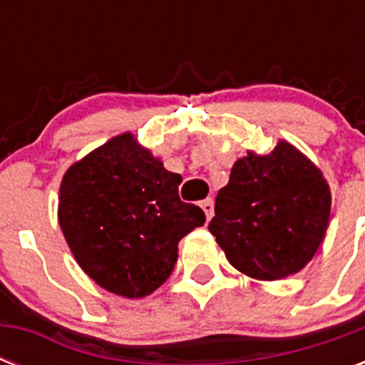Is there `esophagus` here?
I'll use <instances>...</instances> for the list:
<instances>
[{
	"mask_svg": "<svg viewBox=\"0 0 365 365\" xmlns=\"http://www.w3.org/2000/svg\"><path fill=\"white\" fill-rule=\"evenodd\" d=\"M200 208L205 210L206 220H212V216H214V200H212V199H205V200H202V202H200Z\"/></svg>",
	"mask_w": 365,
	"mask_h": 365,
	"instance_id": "1",
	"label": "esophagus"
}]
</instances>
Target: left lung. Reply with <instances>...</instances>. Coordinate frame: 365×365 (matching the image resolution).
Returning a JSON list of instances; mask_svg holds the SVG:
<instances>
[{
	"label": "left lung",
	"instance_id": "obj_1",
	"mask_svg": "<svg viewBox=\"0 0 365 365\" xmlns=\"http://www.w3.org/2000/svg\"><path fill=\"white\" fill-rule=\"evenodd\" d=\"M210 233L229 263L257 280L301 271L324 240L331 193L320 168L292 143L248 151L216 197Z\"/></svg>",
	"mask_w": 365,
	"mask_h": 365
}]
</instances>
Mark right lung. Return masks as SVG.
<instances>
[{"label": "right lung", "instance_id": "add662e5", "mask_svg": "<svg viewBox=\"0 0 365 365\" xmlns=\"http://www.w3.org/2000/svg\"><path fill=\"white\" fill-rule=\"evenodd\" d=\"M168 172L130 132L71 165L58 197L60 229L79 267L111 294L145 297L172 274L178 242L205 225Z\"/></svg>", "mask_w": 365, "mask_h": 365}]
</instances>
